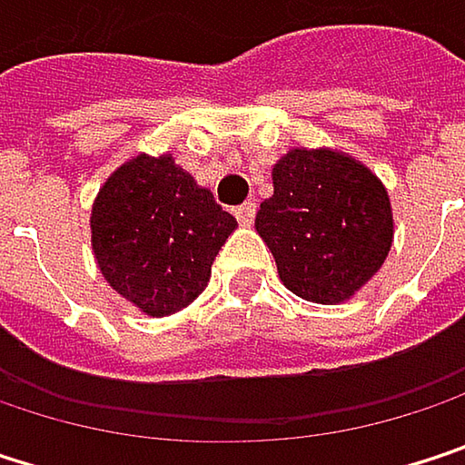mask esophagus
Wrapping results in <instances>:
<instances>
[{
  "mask_svg": "<svg viewBox=\"0 0 465 465\" xmlns=\"http://www.w3.org/2000/svg\"><path fill=\"white\" fill-rule=\"evenodd\" d=\"M233 215H236V221H239L242 226H250V223L255 221V204H252V202H244V204H239V207L233 210Z\"/></svg>",
  "mask_w": 465,
  "mask_h": 465,
  "instance_id": "esophagus-1",
  "label": "esophagus"
}]
</instances>
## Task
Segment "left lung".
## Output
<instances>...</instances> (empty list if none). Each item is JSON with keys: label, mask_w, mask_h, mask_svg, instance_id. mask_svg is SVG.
I'll list each match as a JSON object with an SVG mask.
<instances>
[{"label": "left lung", "mask_w": 465, "mask_h": 465, "mask_svg": "<svg viewBox=\"0 0 465 465\" xmlns=\"http://www.w3.org/2000/svg\"><path fill=\"white\" fill-rule=\"evenodd\" d=\"M255 229L277 261L280 280L315 304H339L366 285L393 244L391 199L350 155L291 150L274 163Z\"/></svg>", "instance_id": "8db88e82"}]
</instances>
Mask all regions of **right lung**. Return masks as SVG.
Here are the masks:
<instances>
[{
    "instance_id": "add662e5",
    "label": "right lung",
    "mask_w": 465,
    "mask_h": 465,
    "mask_svg": "<svg viewBox=\"0 0 465 465\" xmlns=\"http://www.w3.org/2000/svg\"><path fill=\"white\" fill-rule=\"evenodd\" d=\"M236 229L172 155H137L102 185L91 213V244L104 280L142 312L161 318L188 307Z\"/></svg>"
}]
</instances>
